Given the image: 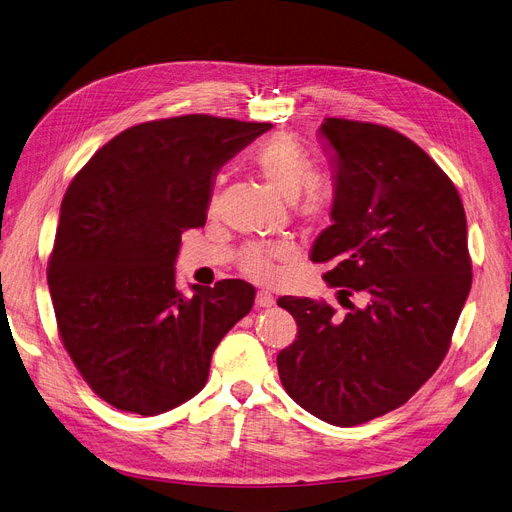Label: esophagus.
Here are the masks:
<instances>
[{"label": "esophagus", "mask_w": 512, "mask_h": 512, "mask_svg": "<svg viewBox=\"0 0 512 512\" xmlns=\"http://www.w3.org/2000/svg\"><path fill=\"white\" fill-rule=\"evenodd\" d=\"M256 304L260 308H271L275 304V298H273V294H269V291H258V294H256Z\"/></svg>", "instance_id": "obj_1"}]
</instances>
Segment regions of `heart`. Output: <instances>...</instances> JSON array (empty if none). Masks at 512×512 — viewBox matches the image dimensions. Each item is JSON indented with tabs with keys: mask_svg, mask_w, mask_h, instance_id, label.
Wrapping results in <instances>:
<instances>
[{
	"mask_svg": "<svg viewBox=\"0 0 512 512\" xmlns=\"http://www.w3.org/2000/svg\"><path fill=\"white\" fill-rule=\"evenodd\" d=\"M252 164L266 185L285 200H296L301 189H305L298 204V214L304 221L321 223L329 218L335 204L333 189L323 183L308 185L314 166L300 141L291 135L277 133L258 145L252 154ZM210 210H214V200L210 202ZM291 254L294 250L285 243H258V246H250L241 252L239 266L256 281H271L277 275L279 262L291 258Z\"/></svg>",
	"mask_w": 512,
	"mask_h": 512,
	"instance_id": "b5f03b06",
	"label": "heart"
}]
</instances>
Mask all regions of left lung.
Wrapping results in <instances>:
<instances>
[{"mask_svg": "<svg viewBox=\"0 0 512 512\" xmlns=\"http://www.w3.org/2000/svg\"><path fill=\"white\" fill-rule=\"evenodd\" d=\"M333 150V225L310 260L331 304L283 296L296 319L294 344L277 356L285 392L310 415L337 427L402 406L437 371L471 289L467 216L444 170L402 133L348 118H325ZM362 293V307L349 296Z\"/></svg>", "mask_w": 512, "mask_h": 512, "instance_id": "obj_1", "label": "left lung"}]
</instances>
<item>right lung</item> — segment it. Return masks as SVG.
Wrapping results in <instances>:
<instances>
[{
  "instance_id": "add662e5",
  "label": "right lung",
  "mask_w": 512,
  "mask_h": 512,
  "mask_svg": "<svg viewBox=\"0 0 512 512\" xmlns=\"http://www.w3.org/2000/svg\"><path fill=\"white\" fill-rule=\"evenodd\" d=\"M271 123L185 114L97 150L60 206L47 285L58 333L93 392L154 417L196 396L227 331L252 310L241 279L177 289L181 235L204 227L214 177Z\"/></svg>"
}]
</instances>
